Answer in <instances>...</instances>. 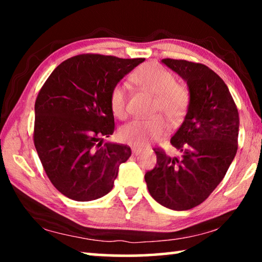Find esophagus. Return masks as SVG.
Instances as JSON below:
<instances>
[{"label":"esophagus","mask_w":262,"mask_h":262,"mask_svg":"<svg viewBox=\"0 0 262 262\" xmlns=\"http://www.w3.org/2000/svg\"><path fill=\"white\" fill-rule=\"evenodd\" d=\"M132 152H133V155H135V156H137V155H140L142 152V150L139 149V148H133L132 149Z\"/></svg>","instance_id":"esophagus-1"}]
</instances>
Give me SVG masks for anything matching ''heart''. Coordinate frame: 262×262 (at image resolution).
I'll use <instances>...</instances> for the list:
<instances>
[{
	"label": "heart",
	"mask_w": 262,
	"mask_h": 262,
	"mask_svg": "<svg viewBox=\"0 0 262 262\" xmlns=\"http://www.w3.org/2000/svg\"><path fill=\"white\" fill-rule=\"evenodd\" d=\"M130 79L137 86L155 96L151 105V114L165 117L172 125H176L185 117L190 101L188 89L184 84L177 83L174 75L170 70L155 62H148L133 73ZM127 88L118 83L110 92V107L119 119L127 117ZM167 133L164 119L155 116L145 120L136 119L127 123L119 130L121 142L135 148H143L152 141L161 139Z\"/></svg>",
	"instance_id": "obj_1"
}]
</instances>
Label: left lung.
I'll use <instances>...</instances> for the list:
<instances>
[{
	"mask_svg": "<svg viewBox=\"0 0 262 262\" xmlns=\"http://www.w3.org/2000/svg\"><path fill=\"white\" fill-rule=\"evenodd\" d=\"M162 62L187 82L190 101L183 125L171 139L180 155L172 157L154 149L157 164L144 179L162 206L188 210L209 196L236 156L239 114L227 84L214 70L186 60Z\"/></svg>",
	"mask_w": 262,
	"mask_h": 262,
	"instance_id": "obj_1",
	"label": "left lung"
}]
</instances>
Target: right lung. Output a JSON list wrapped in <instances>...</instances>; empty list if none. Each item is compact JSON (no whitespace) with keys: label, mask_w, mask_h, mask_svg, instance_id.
<instances>
[{"label":"right lung","mask_w":262,"mask_h":262,"mask_svg":"<svg viewBox=\"0 0 262 262\" xmlns=\"http://www.w3.org/2000/svg\"><path fill=\"white\" fill-rule=\"evenodd\" d=\"M144 59L79 54L53 70L34 105L33 142L48 179L75 201H91L113 188L128 145L105 143L114 132L110 92Z\"/></svg>","instance_id":"add662e5"}]
</instances>
